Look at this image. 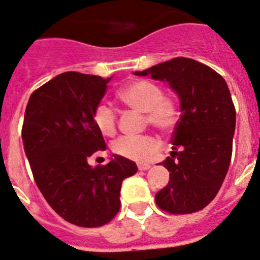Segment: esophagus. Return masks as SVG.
I'll list each match as a JSON object with an SVG mask.
<instances>
[{
	"label": "esophagus",
	"instance_id": "esophagus-1",
	"mask_svg": "<svg viewBox=\"0 0 260 260\" xmlns=\"http://www.w3.org/2000/svg\"><path fill=\"white\" fill-rule=\"evenodd\" d=\"M149 168H151V165H149V164H140V165H138V169H139L140 171L148 170Z\"/></svg>",
	"mask_w": 260,
	"mask_h": 260
}]
</instances>
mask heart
I'll use <instances>...</instances> for the list:
<instances>
[{
	"mask_svg": "<svg viewBox=\"0 0 260 260\" xmlns=\"http://www.w3.org/2000/svg\"><path fill=\"white\" fill-rule=\"evenodd\" d=\"M118 98L135 111L146 113L147 121L162 132L171 130L179 118L175 101L164 96L162 89L148 80L127 83L118 91ZM94 122L102 134L111 137L117 127V113L111 106L102 103L94 111ZM112 149L123 158L143 162L158 151L159 140L153 135L122 137L113 143Z\"/></svg>",
	"mask_w": 260,
	"mask_h": 260,
	"instance_id": "1",
	"label": "heart"
}]
</instances>
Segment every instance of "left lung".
I'll use <instances>...</instances> for the list:
<instances>
[{
	"label": "left lung",
	"mask_w": 260,
	"mask_h": 260,
	"mask_svg": "<svg viewBox=\"0 0 260 260\" xmlns=\"http://www.w3.org/2000/svg\"><path fill=\"white\" fill-rule=\"evenodd\" d=\"M134 75L168 82L182 113L171 157L161 162L170 171V180L156 193V204L171 214L201 210L222 187L232 156L236 111L227 82L210 67L188 58L171 59Z\"/></svg>",
	"instance_id": "1"
}]
</instances>
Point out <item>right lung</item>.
<instances>
[{
    "instance_id": "obj_1",
    "label": "right lung",
    "mask_w": 260,
    "mask_h": 260,
    "mask_svg": "<svg viewBox=\"0 0 260 260\" xmlns=\"http://www.w3.org/2000/svg\"><path fill=\"white\" fill-rule=\"evenodd\" d=\"M112 77L64 72L32 92L21 130L38 189L64 220L101 227L120 210L122 180L137 173L132 159L113 154L104 166L87 158L106 149L94 111Z\"/></svg>"
}]
</instances>
